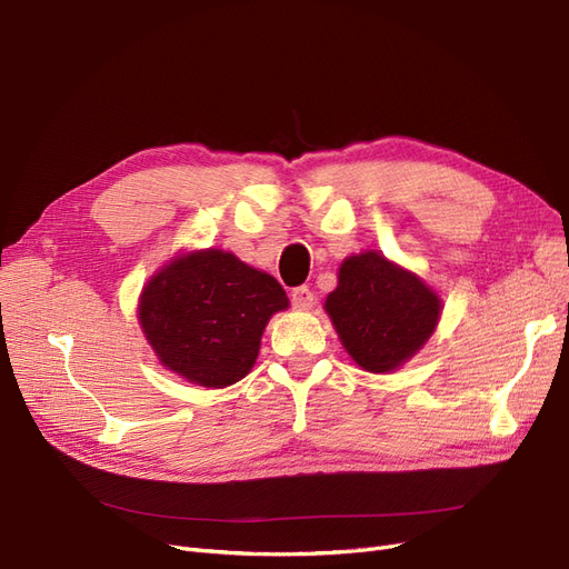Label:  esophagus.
Segmentation results:
<instances>
[{
	"label": "esophagus",
	"mask_w": 569,
	"mask_h": 569,
	"mask_svg": "<svg viewBox=\"0 0 569 569\" xmlns=\"http://www.w3.org/2000/svg\"><path fill=\"white\" fill-rule=\"evenodd\" d=\"M290 302L296 309H309L315 305V292H311L307 286H298L290 290Z\"/></svg>",
	"instance_id": "1"
}]
</instances>
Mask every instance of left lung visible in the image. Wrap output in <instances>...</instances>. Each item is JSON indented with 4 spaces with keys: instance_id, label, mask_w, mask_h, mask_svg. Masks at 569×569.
Listing matches in <instances>:
<instances>
[{
    "instance_id": "left-lung-1",
    "label": "left lung",
    "mask_w": 569,
    "mask_h": 569,
    "mask_svg": "<svg viewBox=\"0 0 569 569\" xmlns=\"http://www.w3.org/2000/svg\"><path fill=\"white\" fill-rule=\"evenodd\" d=\"M439 298L416 273L399 269L378 252L347 258L338 288L326 298L345 350L371 373L397 369L435 331Z\"/></svg>"
}]
</instances>
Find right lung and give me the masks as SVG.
I'll list each match as a JSON object with an SVG mask.
<instances>
[{
    "mask_svg": "<svg viewBox=\"0 0 569 569\" xmlns=\"http://www.w3.org/2000/svg\"><path fill=\"white\" fill-rule=\"evenodd\" d=\"M286 290L231 252L206 250L160 269L141 292L139 321L160 361L203 388L248 376Z\"/></svg>",
    "mask_w": 569,
    "mask_h": 569,
    "instance_id": "1",
    "label": "right lung"
}]
</instances>
